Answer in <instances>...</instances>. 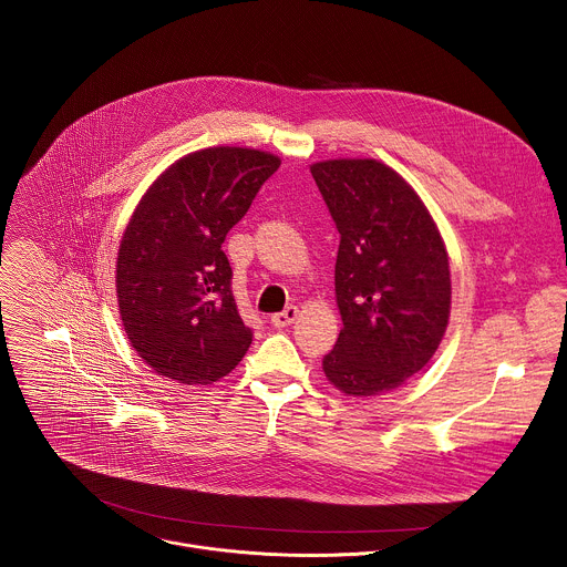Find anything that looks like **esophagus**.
Returning a JSON list of instances; mask_svg holds the SVG:
<instances>
[{
  "instance_id": "1",
  "label": "esophagus",
  "mask_w": 567,
  "mask_h": 567,
  "mask_svg": "<svg viewBox=\"0 0 567 567\" xmlns=\"http://www.w3.org/2000/svg\"><path fill=\"white\" fill-rule=\"evenodd\" d=\"M296 316H298V307L289 305L287 309H282V311H278V313L271 316V326H276V328H287V326H291V322L296 320Z\"/></svg>"
}]
</instances>
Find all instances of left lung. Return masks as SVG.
Listing matches in <instances>:
<instances>
[{"label": "left lung", "instance_id": "obj_1", "mask_svg": "<svg viewBox=\"0 0 567 567\" xmlns=\"http://www.w3.org/2000/svg\"><path fill=\"white\" fill-rule=\"evenodd\" d=\"M311 177L341 235L343 330L322 370L346 394L388 392L431 361L446 332L444 241L415 190L374 158L322 161Z\"/></svg>", "mask_w": 567, "mask_h": 567}]
</instances>
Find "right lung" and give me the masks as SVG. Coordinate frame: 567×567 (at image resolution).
Here are the masks:
<instances>
[{"mask_svg": "<svg viewBox=\"0 0 567 567\" xmlns=\"http://www.w3.org/2000/svg\"><path fill=\"white\" fill-rule=\"evenodd\" d=\"M280 158L208 147L179 158L136 206L118 249L116 293L132 348L161 377L210 383L247 354L221 245Z\"/></svg>", "mask_w": 567, "mask_h": 567, "instance_id": "obj_1", "label": "right lung"}]
</instances>
